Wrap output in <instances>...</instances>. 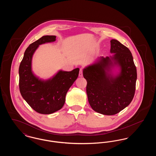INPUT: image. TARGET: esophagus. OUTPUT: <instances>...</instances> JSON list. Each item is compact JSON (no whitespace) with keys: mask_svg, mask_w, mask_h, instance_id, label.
<instances>
[{"mask_svg":"<svg viewBox=\"0 0 156 156\" xmlns=\"http://www.w3.org/2000/svg\"><path fill=\"white\" fill-rule=\"evenodd\" d=\"M83 76V73H82V68H80V73H79V76L82 77Z\"/></svg>","mask_w":156,"mask_h":156,"instance_id":"obj_1","label":"esophagus"}]
</instances>
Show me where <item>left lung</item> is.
I'll return each instance as SVG.
<instances>
[{"mask_svg":"<svg viewBox=\"0 0 156 156\" xmlns=\"http://www.w3.org/2000/svg\"><path fill=\"white\" fill-rule=\"evenodd\" d=\"M112 56L98 57L83 69L87 81V94L92 109L105 115H113L124 109L133 98L137 70L129 49L119 41L111 40ZM119 67L114 75L112 69Z\"/></svg>","mask_w":156,"mask_h":156,"instance_id":"left-lung-1","label":"left lung"}]
</instances>
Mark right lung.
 I'll use <instances>...</instances> for the list:
<instances>
[{
    "label": "right lung",
    "mask_w": 156,
    "mask_h": 156,
    "mask_svg": "<svg viewBox=\"0 0 156 156\" xmlns=\"http://www.w3.org/2000/svg\"><path fill=\"white\" fill-rule=\"evenodd\" d=\"M55 36H44L29 45L19 66V89L23 99L35 111L51 114L61 109L69 88L77 79L80 69L59 71L52 78L43 80L33 74L32 57L40 45L54 42Z\"/></svg>",
    "instance_id": "obj_1"
}]
</instances>
